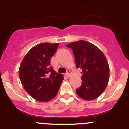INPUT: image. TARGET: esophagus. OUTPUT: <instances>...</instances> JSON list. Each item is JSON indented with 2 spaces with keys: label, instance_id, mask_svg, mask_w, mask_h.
Here are the masks:
<instances>
[{
  "label": "esophagus",
  "instance_id": "34e87169",
  "mask_svg": "<svg viewBox=\"0 0 129 129\" xmlns=\"http://www.w3.org/2000/svg\"><path fill=\"white\" fill-rule=\"evenodd\" d=\"M65 75L67 76V77H70V76H71V72H70V70H67V73L65 74Z\"/></svg>",
  "mask_w": 129,
  "mask_h": 129
}]
</instances>
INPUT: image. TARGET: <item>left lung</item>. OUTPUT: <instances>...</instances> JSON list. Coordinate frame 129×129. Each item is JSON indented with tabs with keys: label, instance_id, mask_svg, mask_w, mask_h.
<instances>
[{
	"label": "left lung",
	"instance_id": "obj_1",
	"mask_svg": "<svg viewBox=\"0 0 129 129\" xmlns=\"http://www.w3.org/2000/svg\"><path fill=\"white\" fill-rule=\"evenodd\" d=\"M75 56L76 68L82 69V85L76 89L83 100L98 98L105 90L109 80V66L105 55L94 44L78 41L68 44Z\"/></svg>",
	"mask_w": 129,
	"mask_h": 129
}]
</instances>
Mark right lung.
Segmentation results:
<instances>
[{"label": "right lung", "mask_w": 129, "mask_h": 129, "mask_svg": "<svg viewBox=\"0 0 129 129\" xmlns=\"http://www.w3.org/2000/svg\"><path fill=\"white\" fill-rule=\"evenodd\" d=\"M59 44H37L26 53L20 64V82L25 90L37 101L46 102L54 98L63 80V76L53 70L50 63Z\"/></svg>", "instance_id": "obj_1"}]
</instances>
